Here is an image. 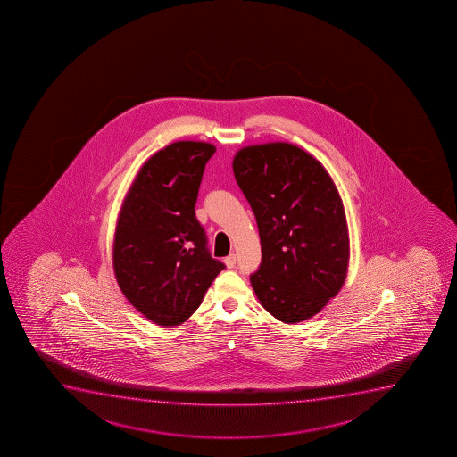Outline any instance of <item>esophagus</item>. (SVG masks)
<instances>
[{"label":"esophagus","instance_id":"34e87169","mask_svg":"<svg viewBox=\"0 0 457 457\" xmlns=\"http://www.w3.org/2000/svg\"><path fill=\"white\" fill-rule=\"evenodd\" d=\"M225 264L228 269L234 268V266H236V255H234V253L228 255V257L225 258Z\"/></svg>","mask_w":457,"mask_h":457}]
</instances>
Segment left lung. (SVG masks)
<instances>
[{
  "mask_svg": "<svg viewBox=\"0 0 457 457\" xmlns=\"http://www.w3.org/2000/svg\"><path fill=\"white\" fill-rule=\"evenodd\" d=\"M232 170L257 219L263 260L251 285L260 304L285 324L315 317L349 270L337 185L317 157L289 142L243 146Z\"/></svg>",
  "mask_w": 457,
  "mask_h": 457,
  "instance_id": "left-lung-1",
  "label": "left lung"
}]
</instances>
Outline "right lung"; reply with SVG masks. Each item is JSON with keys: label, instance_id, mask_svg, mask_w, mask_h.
I'll use <instances>...</instances> for the list:
<instances>
[{"label": "right lung", "instance_id": "add662e5", "mask_svg": "<svg viewBox=\"0 0 457 457\" xmlns=\"http://www.w3.org/2000/svg\"><path fill=\"white\" fill-rule=\"evenodd\" d=\"M210 142L179 140L140 167L119 210L113 270L131 306L162 328L193 315L225 264L211 257L195 202Z\"/></svg>", "mask_w": 457, "mask_h": 457}]
</instances>
